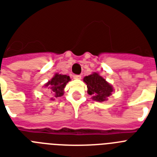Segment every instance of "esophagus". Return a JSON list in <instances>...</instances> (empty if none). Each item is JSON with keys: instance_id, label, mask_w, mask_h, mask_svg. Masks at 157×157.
<instances>
[{"instance_id": "esophagus-1", "label": "esophagus", "mask_w": 157, "mask_h": 157, "mask_svg": "<svg viewBox=\"0 0 157 157\" xmlns=\"http://www.w3.org/2000/svg\"><path fill=\"white\" fill-rule=\"evenodd\" d=\"M73 78L76 79V80H80V79H81V76H80V75H73Z\"/></svg>"}]
</instances>
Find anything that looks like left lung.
Masks as SVG:
<instances>
[{
  "instance_id": "obj_1",
  "label": "left lung",
  "mask_w": 157,
  "mask_h": 157,
  "mask_svg": "<svg viewBox=\"0 0 157 157\" xmlns=\"http://www.w3.org/2000/svg\"><path fill=\"white\" fill-rule=\"evenodd\" d=\"M83 81L87 85L88 94L93 96L92 98L97 101H107L108 97L112 94L113 87L96 72L85 76Z\"/></svg>"
}]
</instances>
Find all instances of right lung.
I'll use <instances>...</instances> for the list:
<instances>
[{"instance_id": "right-lung-1", "label": "right lung", "mask_w": 157, "mask_h": 157, "mask_svg": "<svg viewBox=\"0 0 157 157\" xmlns=\"http://www.w3.org/2000/svg\"><path fill=\"white\" fill-rule=\"evenodd\" d=\"M70 81L69 76L67 75L61 74H55L54 77L48 81L45 85V87H47L49 90V91L52 94L54 98H59V97L63 95V90L65 88L67 83ZM52 100H54L52 98Z\"/></svg>"}]
</instances>
